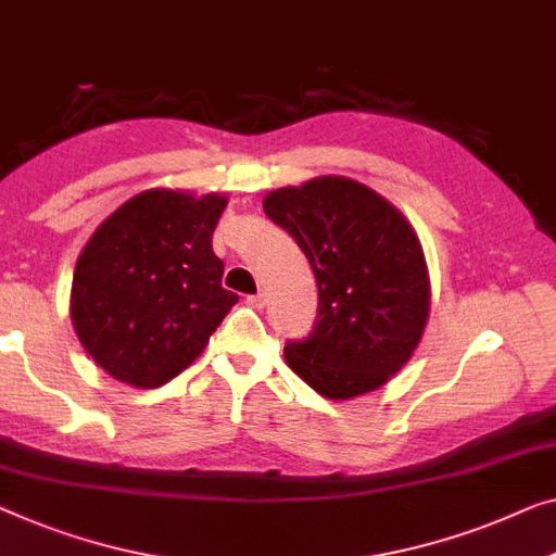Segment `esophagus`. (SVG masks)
Here are the masks:
<instances>
[{
    "instance_id": "esophagus-1",
    "label": "esophagus",
    "mask_w": 556,
    "mask_h": 556,
    "mask_svg": "<svg viewBox=\"0 0 556 556\" xmlns=\"http://www.w3.org/2000/svg\"><path fill=\"white\" fill-rule=\"evenodd\" d=\"M247 304L254 306V309H262V306L267 304V300H264V292H260V294H252V296H247Z\"/></svg>"
}]
</instances>
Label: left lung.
<instances>
[{
  "instance_id": "obj_1",
  "label": "left lung",
  "mask_w": 556,
  "mask_h": 556,
  "mask_svg": "<svg viewBox=\"0 0 556 556\" xmlns=\"http://www.w3.org/2000/svg\"><path fill=\"white\" fill-rule=\"evenodd\" d=\"M264 212L300 244L317 277L309 339L285 359L331 402L384 387L425 334L432 281L409 219L357 179L317 177L264 197Z\"/></svg>"
}]
</instances>
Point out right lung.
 <instances>
[{
    "label": "right lung",
    "instance_id": "1",
    "mask_svg": "<svg viewBox=\"0 0 556 556\" xmlns=\"http://www.w3.org/2000/svg\"><path fill=\"white\" fill-rule=\"evenodd\" d=\"M225 194L144 189L117 206L79 252L70 317L106 375L156 389L185 371L237 304L212 250Z\"/></svg>",
    "mask_w": 556,
    "mask_h": 556
}]
</instances>
